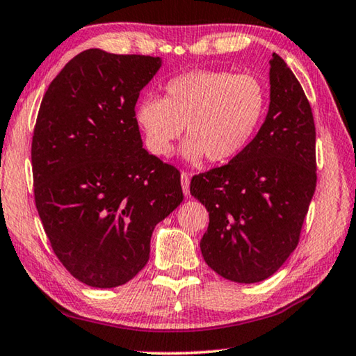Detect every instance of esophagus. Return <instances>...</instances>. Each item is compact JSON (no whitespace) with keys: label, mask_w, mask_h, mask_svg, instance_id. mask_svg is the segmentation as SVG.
Listing matches in <instances>:
<instances>
[{"label":"esophagus","mask_w":356,"mask_h":356,"mask_svg":"<svg viewBox=\"0 0 356 356\" xmlns=\"http://www.w3.org/2000/svg\"><path fill=\"white\" fill-rule=\"evenodd\" d=\"M189 183H191V175L188 172H181V186L184 195H189Z\"/></svg>","instance_id":"obj_1"}]
</instances>
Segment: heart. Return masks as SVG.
I'll use <instances>...</instances> for the list:
<instances>
[{"mask_svg": "<svg viewBox=\"0 0 356 356\" xmlns=\"http://www.w3.org/2000/svg\"><path fill=\"white\" fill-rule=\"evenodd\" d=\"M267 111V90L253 74L191 71L168 81L163 98L147 97L136 106L135 121L151 154L168 157L188 132V161L207 156L224 163L247 149Z\"/></svg>", "mask_w": 356, "mask_h": 356, "instance_id": "1", "label": "heart"}]
</instances>
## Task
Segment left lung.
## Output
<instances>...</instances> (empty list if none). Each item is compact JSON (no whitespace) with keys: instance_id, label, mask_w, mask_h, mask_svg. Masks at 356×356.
I'll list each match as a JSON object with an SVG mask.
<instances>
[{"instance_id":"8db88e82","label":"left lung","mask_w":356,"mask_h":356,"mask_svg":"<svg viewBox=\"0 0 356 356\" xmlns=\"http://www.w3.org/2000/svg\"><path fill=\"white\" fill-rule=\"evenodd\" d=\"M269 74V113L253 141L226 165L191 179V195L210 215L202 256L237 283L266 280L296 250L316 186L310 103L277 54Z\"/></svg>"}]
</instances>
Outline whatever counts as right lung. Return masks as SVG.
I'll return each mask as SVG.
<instances>
[{"label":"right lung","instance_id":"obj_1","mask_svg":"<svg viewBox=\"0 0 356 356\" xmlns=\"http://www.w3.org/2000/svg\"><path fill=\"white\" fill-rule=\"evenodd\" d=\"M159 57L87 49L42 97L31 140L35 204L65 269L94 288L146 266L156 224L181 204L179 170L143 147L140 90Z\"/></svg>","mask_w":356,"mask_h":356}]
</instances>
